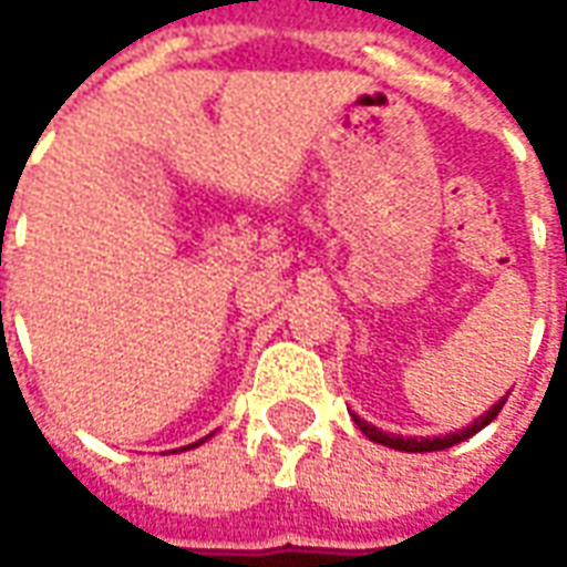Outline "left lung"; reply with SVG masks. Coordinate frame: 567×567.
Returning <instances> with one entry per match:
<instances>
[{
    "instance_id": "left-lung-1",
    "label": "left lung",
    "mask_w": 567,
    "mask_h": 567,
    "mask_svg": "<svg viewBox=\"0 0 567 567\" xmlns=\"http://www.w3.org/2000/svg\"><path fill=\"white\" fill-rule=\"evenodd\" d=\"M504 401H507V398H501L498 404L492 406V410H486L483 416L474 419V425L462 427V431H452V434H443V437H401V434H385V431H380L377 425H370V422H364V419H358V416L352 419H355V425L361 427L373 443H382V446H392V450H401V452H437V450H450V446H455V443L474 437L476 431H483L492 419L498 416Z\"/></svg>"
}]
</instances>
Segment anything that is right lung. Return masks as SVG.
<instances>
[{
	"label": "right lung",
	"instance_id": "1",
	"mask_svg": "<svg viewBox=\"0 0 567 567\" xmlns=\"http://www.w3.org/2000/svg\"><path fill=\"white\" fill-rule=\"evenodd\" d=\"M199 443H203V440H199ZM190 446H197V443H190ZM190 446H185V450H190Z\"/></svg>",
	"mask_w": 567,
	"mask_h": 567
}]
</instances>
